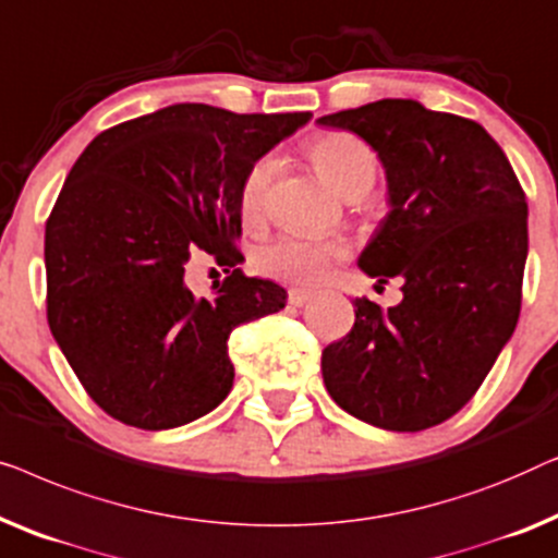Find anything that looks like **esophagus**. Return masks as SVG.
Returning a JSON list of instances; mask_svg holds the SVG:
<instances>
[{"instance_id":"obj_1","label":"esophagus","mask_w":558,"mask_h":558,"mask_svg":"<svg viewBox=\"0 0 558 558\" xmlns=\"http://www.w3.org/2000/svg\"><path fill=\"white\" fill-rule=\"evenodd\" d=\"M311 290H305V288H290L288 290V303L290 305H295V308H301V305H305L311 301Z\"/></svg>"}]
</instances>
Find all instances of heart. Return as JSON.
<instances>
[{
  "label": "heart",
  "mask_w": 558,
  "mask_h": 558,
  "mask_svg": "<svg viewBox=\"0 0 558 558\" xmlns=\"http://www.w3.org/2000/svg\"><path fill=\"white\" fill-rule=\"evenodd\" d=\"M308 156L313 167L328 184L341 194L366 192L376 179V154L364 141L343 131L320 133L311 141ZM276 159L260 156L250 163L240 182V211L247 222H257L268 207V192ZM349 240L343 238H308V234H280L265 242L255 253V268L268 278L290 282H313L324 276L333 260L349 255Z\"/></svg>",
  "instance_id": "obj_1"
}]
</instances>
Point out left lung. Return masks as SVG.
<instances>
[{
    "label": "left lung",
    "mask_w": 558,
    "mask_h": 558,
    "mask_svg": "<svg viewBox=\"0 0 558 558\" xmlns=\"http://www.w3.org/2000/svg\"><path fill=\"white\" fill-rule=\"evenodd\" d=\"M318 123L379 154L389 215L359 265L402 280V303L356 298L354 328L320 354L333 402L374 427L420 433L465 407L521 313L529 204L481 123L384 98Z\"/></svg>",
    "instance_id": "obj_1"
}]
</instances>
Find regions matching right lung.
Here are the masks:
<instances>
[{"mask_svg": "<svg viewBox=\"0 0 558 558\" xmlns=\"http://www.w3.org/2000/svg\"><path fill=\"white\" fill-rule=\"evenodd\" d=\"M308 119L177 104L104 131L70 169L45 225L47 324L113 420L169 429L230 395V333L286 305L238 268L240 182ZM204 254L228 272L211 299L183 282Z\"/></svg>", "mask_w": 558, "mask_h": 558, "instance_id": "add662e5", "label": "right lung"}]
</instances>
